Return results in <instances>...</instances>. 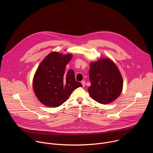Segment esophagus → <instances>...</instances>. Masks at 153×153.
<instances>
[{
    "instance_id": "1",
    "label": "esophagus",
    "mask_w": 153,
    "mask_h": 153,
    "mask_svg": "<svg viewBox=\"0 0 153 153\" xmlns=\"http://www.w3.org/2000/svg\"><path fill=\"white\" fill-rule=\"evenodd\" d=\"M81 83L82 84L83 86H85V82L84 80H82V81L81 82Z\"/></svg>"
}]
</instances>
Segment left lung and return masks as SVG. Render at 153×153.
<instances>
[{"label":"left lung","instance_id":"obj_1","mask_svg":"<svg viewBox=\"0 0 153 153\" xmlns=\"http://www.w3.org/2000/svg\"><path fill=\"white\" fill-rule=\"evenodd\" d=\"M89 77L91 86L88 91L93 99L102 104L115 100L123 88L122 75L110 59H100L90 63Z\"/></svg>","mask_w":153,"mask_h":153}]
</instances>
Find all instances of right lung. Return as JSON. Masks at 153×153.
Instances as JSON below:
<instances>
[{"mask_svg":"<svg viewBox=\"0 0 153 153\" xmlns=\"http://www.w3.org/2000/svg\"><path fill=\"white\" fill-rule=\"evenodd\" d=\"M73 57L71 54L51 52L43 59L34 74L33 90L44 105L57 107L66 102L72 92L82 85L75 79L74 71L65 73V67Z\"/></svg>","mask_w":153,"mask_h":153,"instance_id":"1","label":"right lung"}]
</instances>
